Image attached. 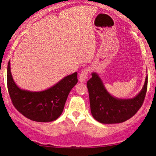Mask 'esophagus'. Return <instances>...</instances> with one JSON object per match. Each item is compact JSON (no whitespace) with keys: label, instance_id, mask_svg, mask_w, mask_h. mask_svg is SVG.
<instances>
[{"label":"esophagus","instance_id":"esophagus-1","mask_svg":"<svg viewBox=\"0 0 156 156\" xmlns=\"http://www.w3.org/2000/svg\"><path fill=\"white\" fill-rule=\"evenodd\" d=\"M87 74H88V69H85L80 72V73L79 74V80L81 83L85 82L86 79L87 78Z\"/></svg>","mask_w":156,"mask_h":156}]
</instances>
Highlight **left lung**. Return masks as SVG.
Listing matches in <instances>:
<instances>
[{
    "label": "left lung",
    "mask_w": 156,
    "mask_h": 156,
    "mask_svg": "<svg viewBox=\"0 0 156 156\" xmlns=\"http://www.w3.org/2000/svg\"><path fill=\"white\" fill-rule=\"evenodd\" d=\"M148 77L140 92L132 99H118L107 92L101 78L96 73L87 82L90 109L93 118L104 124L126 121L139 111L144 101L147 91Z\"/></svg>",
    "instance_id": "8db88e82"
}]
</instances>
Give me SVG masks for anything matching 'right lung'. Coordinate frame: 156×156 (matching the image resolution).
<instances>
[{"label":"right lung","mask_w":156,"mask_h":156,"mask_svg":"<svg viewBox=\"0 0 156 156\" xmlns=\"http://www.w3.org/2000/svg\"><path fill=\"white\" fill-rule=\"evenodd\" d=\"M77 83L75 72L44 91L22 90L14 82L8 62L7 84L11 101L19 112L34 121L47 122L57 120L64 110L69 92Z\"/></svg>","instance_id":"add662e5"}]
</instances>
